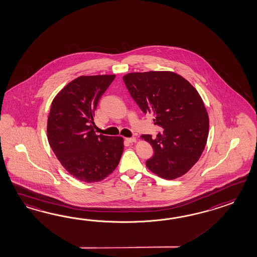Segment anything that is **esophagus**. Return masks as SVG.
Returning a JSON list of instances; mask_svg holds the SVG:
<instances>
[{"label": "esophagus", "mask_w": 257, "mask_h": 257, "mask_svg": "<svg viewBox=\"0 0 257 257\" xmlns=\"http://www.w3.org/2000/svg\"><path fill=\"white\" fill-rule=\"evenodd\" d=\"M125 141L127 142V143H130V144H133V143H136L137 142V140H136V138L132 137V138H125Z\"/></svg>", "instance_id": "esophagus-1"}]
</instances>
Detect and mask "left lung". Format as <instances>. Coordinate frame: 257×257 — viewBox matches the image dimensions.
Returning <instances> with one entry per match:
<instances>
[{
  "label": "left lung",
  "mask_w": 257,
  "mask_h": 257,
  "mask_svg": "<svg viewBox=\"0 0 257 257\" xmlns=\"http://www.w3.org/2000/svg\"><path fill=\"white\" fill-rule=\"evenodd\" d=\"M123 80L143 112L153 114L155 124L164 128L155 139L141 136L155 151L146 167L162 179L185 175L200 159L208 138V113L197 90L172 71L132 72Z\"/></svg>",
  "instance_id": "left-lung-1"
}]
</instances>
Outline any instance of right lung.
Returning a JSON list of instances; mask_svg holds the SVG:
<instances>
[{"label":"right lung","instance_id":"obj_1","mask_svg":"<svg viewBox=\"0 0 257 257\" xmlns=\"http://www.w3.org/2000/svg\"><path fill=\"white\" fill-rule=\"evenodd\" d=\"M115 75L80 76L60 90L47 121L49 144L74 178L88 183L105 179L119 164L124 139L96 135L94 113Z\"/></svg>","mask_w":257,"mask_h":257}]
</instances>
